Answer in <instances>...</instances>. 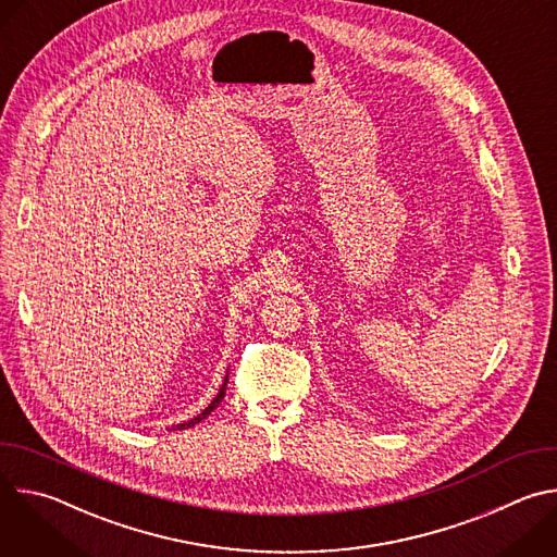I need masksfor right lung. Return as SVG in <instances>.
<instances>
[{
	"label": "right lung",
	"instance_id": "1",
	"mask_svg": "<svg viewBox=\"0 0 557 557\" xmlns=\"http://www.w3.org/2000/svg\"><path fill=\"white\" fill-rule=\"evenodd\" d=\"M226 383H228V372H226V376H224V381H222V387H220V392L215 394V399L198 414V417H194V419H189V421H183V423H178V425H172L174 430H187V428H194L196 423H200L202 419H207L220 404H222V399H224V394H226Z\"/></svg>",
	"mask_w": 557,
	"mask_h": 557
}]
</instances>
